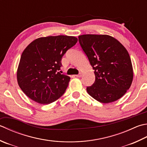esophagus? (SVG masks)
<instances>
[{
  "instance_id": "esophagus-1",
  "label": "esophagus",
  "mask_w": 147,
  "mask_h": 147,
  "mask_svg": "<svg viewBox=\"0 0 147 147\" xmlns=\"http://www.w3.org/2000/svg\"><path fill=\"white\" fill-rule=\"evenodd\" d=\"M82 76V73H80V74H77V75H75V76H76V77H78V78H80V77H81Z\"/></svg>"
}]
</instances>
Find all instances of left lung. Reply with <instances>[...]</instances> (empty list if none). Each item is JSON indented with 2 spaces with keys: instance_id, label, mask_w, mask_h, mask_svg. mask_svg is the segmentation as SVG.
<instances>
[{
  "instance_id": "8db88e82",
  "label": "left lung",
  "mask_w": 147,
  "mask_h": 147,
  "mask_svg": "<svg viewBox=\"0 0 147 147\" xmlns=\"http://www.w3.org/2000/svg\"><path fill=\"white\" fill-rule=\"evenodd\" d=\"M78 41L94 70L96 80L87 87L88 94L97 101H115L130 88L133 79L130 56L125 47L108 35L85 34Z\"/></svg>"
}]
</instances>
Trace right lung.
I'll return each mask as SVG.
<instances>
[{
	"label": "right lung",
	"instance_id": "obj_1",
	"mask_svg": "<svg viewBox=\"0 0 147 147\" xmlns=\"http://www.w3.org/2000/svg\"><path fill=\"white\" fill-rule=\"evenodd\" d=\"M77 41L73 36H48L36 39L27 46L17 71L18 85L27 96L48 105L64 94L70 77L59 72L61 60Z\"/></svg>",
	"mask_w": 147,
	"mask_h": 147
}]
</instances>
